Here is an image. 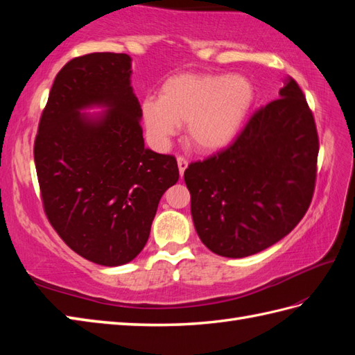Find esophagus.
<instances>
[{"mask_svg":"<svg viewBox=\"0 0 355 355\" xmlns=\"http://www.w3.org/2000/svg\"><path fill=\"white\" fill-rule=\"evenodd\" d=\"M177 162H178V169H180V175H184V171H186V168H187V164H189V160H187L186 157H183V155H178V158H177Z\"/></svg>","mask_w":355,"mask_h":355,"instance_id":"1","label":"esophagus"}]
</instances>
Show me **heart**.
<instances>
[{"label":"heart","mask_w":355,"mask_h":355,"mask_svg":"<svg viewBox=\"0 0 355 355\" xmlns=\"http://www.w3.org/2000/svg\"><path fill=\"white\" fill-rule=\"evenodd\" d=\"M253 87L243 76L186 73L160 88V99L146 97L141 116L157 146H168L180 126L187 140L202 150L220 149L235 137L253 102Z\"/></svg>","instance_id":"b5f03b06"}]
</instances>
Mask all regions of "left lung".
I'll list each match as a JSON object with an SVG mask.
<instances>
[{
  "mask_svg": "<svg viewBox=\"0 0 355 355\" xmlns=\"http://www.w3.org/2000/svg\"><path fill=\"white\" fill-rule=\"evenodd\" d=\"M279 94L253 112L232 145L184 171L198 236L225 258L276 244L311 205L319 154L313 111L291 76Z\"/></svg>",
  "mask_w": 355,
  "mask_h": 355,
  "instance_id": "left-lung-1",
  "label": "left lung"
}]
</instances>
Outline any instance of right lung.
I'll list each match as a JSON object with an SVG mask.
<instances>
[{
	"label": "right lung",
	"instance_id": "add662e5",
	"mask_svg": "<svg viewBox=\"0 0 355 355\" xmlns=\"http://www.w3.org/2000/svg\"><path fill=\"white\" fill-rule=\"evenodd\" d=\"M130 76L125 53L73 58L53 82L33 146L51 227L73 252L107 267L143 250L158 202L180 177L175 157L145 148ZM92 104L110 110L99 121L80 114Z\"/></svg>",
	"mask_w": 355,
	"mask_h": 355
}]
</instances>
